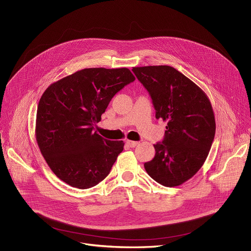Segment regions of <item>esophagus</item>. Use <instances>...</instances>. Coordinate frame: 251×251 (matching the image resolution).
Here are the masks:
<instances>
[{"instance_id": "esophagus-1", "label": "esophagus", "mask_w": 251, "mask_h": 251, "mask_svg": "<svg viewBox=\"0 0 251 251\" xmlns=\"http://www.w3.org/2000/svg\"><path fill=\"white\" fill-rule=\"evenodd\" d=\"M126 144H127L128 147H130V148H135V147L138 146L139 142H137V141H132V140H127V141H126Z\"/></svg>"}]
</instances>
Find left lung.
I'll use <instances>...</instances> for the list:
<instances>
[{
    "mask_svg": "<svg viewBox=\"0 0 251 251\" xmlns=\"http://www.w3.org/2000/svg\"><path fill=\"white\" fill-rule=\"evenodd\" d=\"M149 91L155 118L168 124L155 154L144 164L148 174L167 187L179 186L194 176L206 160L216 133L212 104L201 88L171 66L134 67Z\"/></svg>",
    "mask_w": 251,
    "mask_h": 251,
    "instance_id": "8db88e82",
    "label": "left lung"
}]
</instances>
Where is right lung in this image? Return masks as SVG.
Returning a JSON list of instances; mask_svg holds the SVG:
<instances>
[{"instance_id":"add662e5","label":"right lung","mask_w":251,"mask_h":251,"mask_svg":"<svg viewBox=\"0 0 251 251\" xmlns=\"http://www.w3.org/2000/svg\"><path fill=\"white\" fill-rule=\"evenodd\" d=\"M134 80L127 68H86L46 89L37 105L35 137L59 179L87 189L109 175L124 142L104 139L94 129L114 96Z\"/></svg>"}]
</instances>
